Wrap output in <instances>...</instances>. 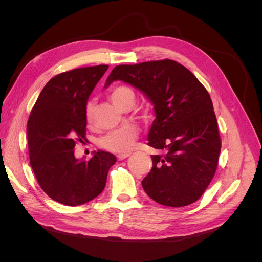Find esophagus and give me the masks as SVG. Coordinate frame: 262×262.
I'll use <instances>...</instances> for the list:
<instances>
[{"label": "esophagus", "mask_w": 262, "mask_h": 262, "mask_svg": "<svg viewBox=\"0 0 262 262\" xmlns=\"http://www.w3.org/2000/svg\"><path fill=\"white\" fill-rule=\"evenodd\" d=\"M129 156H130V153H124V154H119L117 157H118L119 161H122V160H124V158L129 157Z\"/></svg>", "instance_id": "34e87169"}]
</instances>
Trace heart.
Listing matches in <instances>:
<instances>
[{
    "instance_id": "b5f03b06",
    "label": "heart",
    "mask_w": 262,
    "mask_h": 262,
    "mask_svg": "<svg viewBox=\"0 0 262 262\" xmlns=\"http://www.w3.org/2000/svg\"><path fill=\"white\" fill-rule=\"evenodd\" d=\"M110 97L113 101L119 107L123 108L126 104L134 101V92L131 87L126 85H119L113 89L110 93ZM94 115V105L92 101H89L85 106V120L87 124H92ZM139 137V130L137 126L128 125L125 128L116 130L108 136L102 138L100 144L102 147H105L108 150L113 152L124 153L130 150L134 144V142Z\"/></svg>"
}]
</instances>
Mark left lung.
I'll list each match as a JSON object with an SVG mask.
<instances>
[{"label": "left lung", "instance_id": "obj_1", "mask_svg": "<svg viewBox=\"0 0 262 262\" xmlns=\"http://www.w3.org/2000/svg\"><path fill=\"white\" fill-rule=\"evenodd\" d=\"M122 81L143 93L154 105L155 119L147 145L163 150L142 180L147 195L166 207L195 202L215 173L221 139L208 91L180 63L160 60L117 66L105 89Z\"/></svg>", "mask_w": 262, "mask_h": 262}]
</instances>
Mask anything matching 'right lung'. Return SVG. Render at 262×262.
I'll return each instance as SVG.
<instances>
[{
  "label": "right lung",
  "mask_w": 262,
  "mask_h": 262,
  "mask_svg": "<svg viewBox=\"0 0 262 262\" xmlns=\"http://www.w3.org/2000/svg\"><path fill=\"white\" fill-rule=\"evenodd\" d=\"M96 66L68 71L52 77L31 110L27 123L30 166L39 186L52 200L81 205L104 190L114 154L98 150L90 161L74 156L76 141L86 134L85 106L108 70Z\"/></svg>",
  "instance_id": "add662e5"
}]
</instances>
